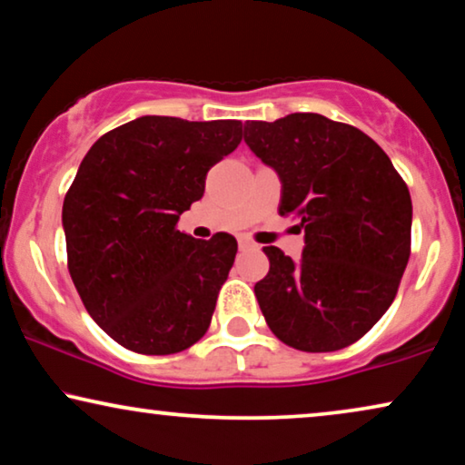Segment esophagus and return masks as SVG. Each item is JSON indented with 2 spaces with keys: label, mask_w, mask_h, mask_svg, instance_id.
<instances>
[{
  "label": "esophagus",
  "mask_w": 465,
  "mask_h": 465,
  "mask_svg": "<svg viewBox=\"0 0 465 465\" xmlns=\"http://www.w3.org/2000/svg\"><path fill=\"white\" fill-rule=\"evenodd\" d=\"M238 246H240V251H251V249H255V242H251L249 238H238Z\"/></svg>",
  "instance_id": "esophagus-1"
}]
</instances>
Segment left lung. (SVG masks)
Segmentation results:
<instances>
[{"label":"left lung","mask_w":465,"mask_h":465,"mask_svg":"<svg viewBox=\"0 0 465 465\" xmlns=\"http://www.w3.org/2000/svg\"><path fill=\"white\" fill-rule=\"evenodd\" d=\"M244 142L281 178L278 213L300 216V262L265 246L255 284L265 323L306 352L357 342L398 293L411 257L412 202L391 159L357 127L295 113L246 121Z\"/></svg>","instance_id":"left-lung-1"}]
</instances>
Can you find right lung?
I'll list each match as a JSON object with an SVG mask.
<instances>
[{"instance_id": "right-lung-1", "label": "right lung", "mask_w": 465, "mask_h": 465, "mask_svg": "<svg viewBox=\"0 0 465 465\" xmlns=\"http://www.w3.org/2000/svg\"><path fill=\"white\" fill-rule=\"evenodd\" d=\"M240 140V121L140 116L84 154L61 213L67 268L86 312L125 349L170 355L206 333L238 242L195 240L176 223Z\"/></svg>"}]
</instances>
